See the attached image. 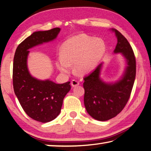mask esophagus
Instances as JSON below:
<instances>
[{
  "label": "esophagus",
  "mask_w": 151,
  "mask_h": 151,
  "mask_svg": "<svg viewBox=\"0 0 151 151\" xmlns=\"http://www.w3.org/2000/svg\"><path fill=\"white\" fill-rule=\"evenodd\" d=\"M71 85H72V87H76V86H78V85H79V83L78 81L75 80V79H73V80L71 81Z\"/></svg>",
  "instance_id": "obj_1"
}]
</instances>
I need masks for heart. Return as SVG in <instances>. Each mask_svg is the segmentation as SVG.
Returning a JSON list of instances; mask_svg holds the SVG:
<instances>
[{
    "mask_svg": "<svg viewBox=\"0 0 151 151\" xmlns=\"http://www.w3.org/2000/svg\"><path fill=\"white\" fill-rule=\"evenodd\" d=\"M105 52V45L100 39H93L87 35H79L65 41L61 47V56L56 65L64 73L71 72L73 64L74 72L83 75L94 69Z\"/></svg>",
    "mask_w": 151,
    "mask_h": 151,
    "instance_id": "1",
    "label": "heart"
}]
</instances>
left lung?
Instances as JSON below:
<instances>
[{"mask_svg":"<svg viewBox=\"0 0 151 151\" xmlns=\"http://www.w3.org/2000/svg\"><path fill=\"white\" fill-rule=\"evenodd\" d=\"M118 42L114 52L122 53L127 66L121 79L106 83L100 78L102 63L83 78L84 104L87 113L99 121H106L124 109L130 97L136 75V60L132 47L126 38L116 29H112Z\"/></svg>","mask_w":151,"mask_h":151,"instance_id":"left-lung-1","label":"left lung"}]
</instances>
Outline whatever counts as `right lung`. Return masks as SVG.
Returning a JSON list of instances; mask_svg holds the SVG:
<instances>
[{"label": "right lung", "mask_w": 151, "mask_h": 151, "mask_svg": "<svg viewBox=\"0 0 151 151\" xmlns=\"http://www.w3.org/2000/svg\"><path fill=\"white\" fill-rule=\"evenodd\" d=\"M60 28L35 31L19 44L16 50L13 63V87L25 112L33 120L46 123L59 115L70 82L57 84L49 79L39 80L28 70L29 49L56 38Z\"/></svg>", "instance_id": "right-lung-1"}]
</instances>
